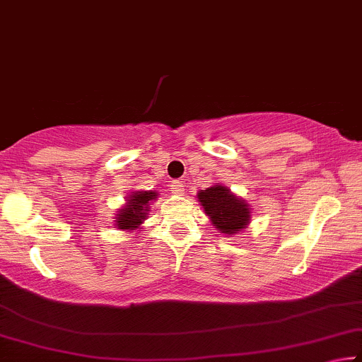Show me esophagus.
Wrapping results in <instances>:
<instances>
[{
  "mask_svg": "<svg viewBox=\"0 0 362 362\" xmlns=\"http://www.w3.org/2000/svg\"><path fill=\"white\" fill-rule=\"evenodd\" d=\"M171 192L176 194V196H182L185 194V185H182V181H173L170 185Z\"/></svg>",
  "mask_w": 362,
  "mask_h": 362,
  "instance_id": "obj_1",
  "label": "esophagus"
}]
</instances>
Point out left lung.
Segmentation results:
<instances>
[{
    "instance_id": "1",
    "label": "left lung",
    "mask_w": 362,
    "mask_h": 362,
    "mask_svg": "<svg viewBox=\"0 0 362 362\" xmlns=\"http://www.w3.org/2000/svg\"><path fill=\"white\" fill-rule=\"evenodd\" d=\"M197 199L212 225L226 236L236 235L251 221V210L246 200L235 196L226 186L205 187L197 192Z\"/></svg>"
}]
</instances>
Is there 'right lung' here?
<instances>
[{
    "label": "right lung",
    "mask_w": 362,
    "mask_h": 362,
    "mask_svg": "<svg viewBox=\"0 0 362 362\" xmlns=\"http://www.w3.org/2000/svg\"><path fill=\"white\" fill-rule=\"evenodd\" d=\"M158 194L153 191H134L129 194L126 205L115 216V223L118 230L131 231L137 230L139 225L146 220L150 209V202L157 199Z\"/></svg>",
    "instance_id": "add662e5"
}]
</instances>
